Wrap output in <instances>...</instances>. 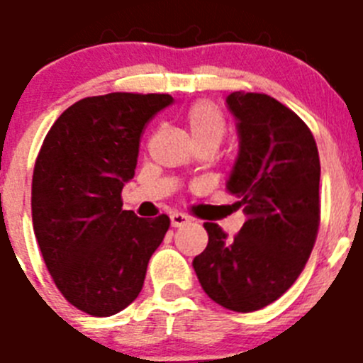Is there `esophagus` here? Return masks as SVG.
Here are the masks:
<instances>
[{
    "mask_svg": "<svg viewBox=\"0 0 363 363\" xmlns=\"http://www.w3.org/2000/svg\"><path fill=\"white\" fill-rule=\"evenodd\" d=\"M189 221H191V220H189L185 214H182V213H172L171 214V225L172 227H184V225H187Z\"/></svg>",
    "mask_w": 363,
    "mask_h": 363,
    "instance_id": "34e87169",
    "label": "esophagus"
}]
</instances>
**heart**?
<instances>
[{"mask_svg":"<svg viewBox=\"0 0 363 363\" xmlns=\"http://www.w3.org/2000/svg\"><path fill=\"white\" fill-rule=\"evenodd\" d=\"M185 125H187L194 143L205 142V140L220 142L223 133H225V118H223L220 108L207 99H200L187 108Z\"/></svg>","mask_w":363,"mask_h":363,"instance_id":"1","label":"heart"}]
</instances>
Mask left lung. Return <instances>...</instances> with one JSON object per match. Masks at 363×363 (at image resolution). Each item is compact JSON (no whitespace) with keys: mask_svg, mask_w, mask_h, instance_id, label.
Segmentation results:
<instances>
[{"mask_svg":"<svg viewBox=\"0 0 363 363\" xmlns=\"http://www.w3.org/2000/svg\"><path fill=\"white\" fill-rule=\"evenodd\" d=\"M238 156L227 191L247 221L233 240L216 223L192 259L211 300L236 313L264 309L296 281L320 225V158L313 134L291 108L258 92H233Z\"/></svg>","mask_w":363,"mask_h":363,"instance_id":"8db88e82","label":"left lung"}]
</instances>
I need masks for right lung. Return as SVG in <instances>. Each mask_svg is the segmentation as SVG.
<instances>
[{
  "label": "right lung",
  "mask_w": 363,
  "mask_h": 363,
  "mask_svg": "<svg viewBox=\"0 0 363 363\" xmlns=\"http://www.w3.org/2000/svg\"><path fill=\"white\" fill-rule=\"evenodd\" d=\"M174 99L112 92L83 98L54 121L32 176V223L60 293L92 316L130 306L169 216L121 209L145 125Z\"/></svg>",
  "instance_id": "right-lung-1"
}]
</instances>
